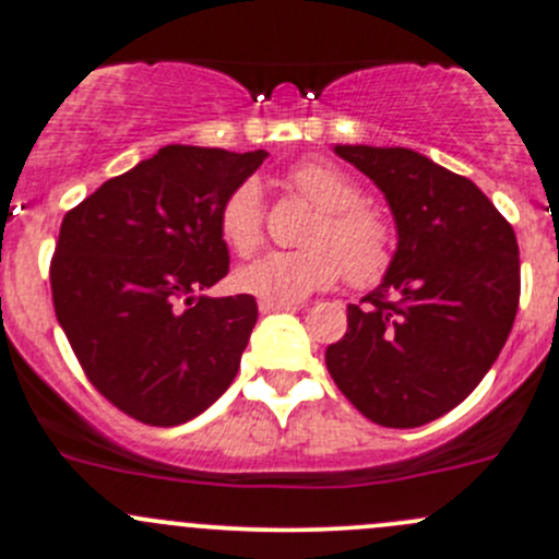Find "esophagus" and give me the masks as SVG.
<instances>
[{
  "label": "esophagus",
  "mask_w": 559,
  "mask_h": 559,
  "mask_svg": "<svg viewBox=\"0 0 559 559\" xmlns=\"http://www.w3.org/2000/svg\"><path fill=\"white\" fill-rule=\"evenodd\" d=\"M297 302H286V300H259V311L270 313V311H297Z\"/></svg>",
  "instance_id": "1"
}]
</instances>
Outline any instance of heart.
<instances>
[{"instance_id":"b5f03b06","label":"heart","mask_w":559,"mask_h":559,"mask_svg":"<svg viewBox=\"0 0 559 559\" xmlns=\"http://www.w3.org/2000/svg\"><path fill=\"white\" fill-rule=\"evenodd\" d=\"M289 183L319 207L308 243L300 251H270L238 273L240 289L264 300L295 302L337 284L348 275L354 286H373L394 259V233L384 216L362 205V191L330 162H302ZM222 235L238 257H251L264 243L262 186L253 178L229 191L222 205Z\"/></svg>"}]
</instances>
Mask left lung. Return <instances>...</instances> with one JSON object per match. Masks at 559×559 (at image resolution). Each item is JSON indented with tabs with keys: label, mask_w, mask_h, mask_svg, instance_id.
I'll return each instance as SVG.
<instances>
[{
	"label": "left lung",
	"mask_w": 559,
	"mask_h": 559,
	"mask_svg": "<svg viewBox=\"0 0 559 559\" xmlns=\"http://www.w3.org/2000/svg\"><path fill=\"white\" fill-rule=\"evenodd\" d=\"M384 191L397 251L379 289L348 306L326 370L381 427H421L487 376L520 308V246L473 180L411 148L335 145Z\"/></svg>",
	"instance_id": "1"
}]
</instances>
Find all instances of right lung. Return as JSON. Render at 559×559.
Returning a JSON list of instances; mask_svg holds the SVG:
<instances>
[{
  "label": "right lung",
  "instance_id": "right-lung-1",
  "mask_svg": "<svg viewBox=\"0 0 559 559\" xmlns=\"http://www.w3.org/2000/svg\"><path fill=\"white\" fill-rule=\"evenodd\" d=\"M264 156L165 145L61 222L56 319L86 379L143 425L194 419L238 376L257 300L200 292L229 273L218 216Z\"/></svg>",
  "mask_w": 559,
  "mask_h": 559
}]
</instances>
